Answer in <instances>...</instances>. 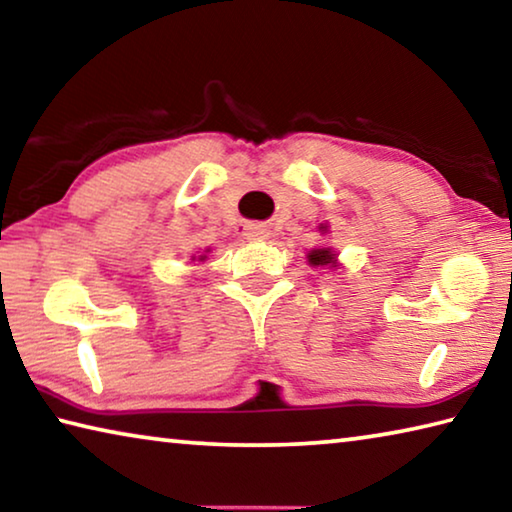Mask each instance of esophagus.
Returning a JSON list of instances; mask_svg holds the SVG:
<instances>
[{
  "label": "esophagus",
  "mask_w": 512,
  "mask_h": 512,
  "mask_svg": "<svg viewBox=\"0 0 512 512\" xmlns=\"http://www.w3.org/2000/svg\"><path fill=\"white\" fill-rule=\"evenodd\" d=\"M246 237L248 239H262V237H266V228H264V225H259V223H250V225H246Z\"/></svg>",
  "instance_id": "1"
}]
</instances>
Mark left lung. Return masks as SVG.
Instances as JSON below:
<instances>
[{
    "label": "left lung",
    "instance_id": "8db88e82",
    "mask_svg": "<svg viewBox=\"0 0 512 512\" xmlns=\"http://www.w3.org/2000/svg\"><path fill=\"white\" fill-rule=\"evenodd\" d=\"M309 264H314V266H334L336 264V259H334V253L329 248H316V250H311L309 253Z\"/></svg>",
    "mask_w": 512,
    "mask_h": 512
}]
</instances>
